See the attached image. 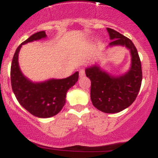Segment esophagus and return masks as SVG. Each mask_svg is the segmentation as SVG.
Returning <instances> with one entry per match:
<instances>
[{"instance_id": "1", "label": "esophagus", "mask_w": 158, "mask_h": 158, "mask_svg": "<svg viewBox=\"0 0 158 158\" xmlns=\"http://www.w3.org/2000/svg\"><path fill=\"white\" fill-rule=\"evenodd\" d=\"M85 76V71H84V70H80V71H79V77L82 78Z\"/></svg>"}]
</instances>
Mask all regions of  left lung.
I'll list each match as a JSON object with an SVG mask.
<instances>
[{"label":"left lung","instance_id":"1","mask_svg":"<svg viewBox=\"0 0 158 158\" xmlns=\"http://www.w3.org/2000/svg\"><path fill=\"white\" fill-rule=\"evenodd\" d=\"M106 30L111 42L106 49L116 46L127 48L131 57L129 69L114 76L96 62L86 67L85 72L91 80L90 97L93 105L103 113H116L129 107L135 100L141 85V62L131 39L113 29L106 27Z\"/></svg>","mask_w":158,"mask_h":158}]
</instances>
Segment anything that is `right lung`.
I'll list each match as a JSON object with an SVG mask.
<instances>
[{
	"label": "right lung",
	"mask_w": 158,
	"mask_h": 158,
	"mask_svg": "<svg viewBox=\"0 0 158 158\" xmlns=\"http://www.w3.org/2000/svg\"><path fill=\"white\" fill-rule=\"evenodd\" d=\"M47 38L45 31L29 37L15 51L10 67V80L17 99L27 111L40 118H49L58 114L65 103L68 90L79 79V72L65 79H49L33 82L21 72L18 56L23 45Z\"/></svg>",
	"instance_id": "1"
}]
</instances>
